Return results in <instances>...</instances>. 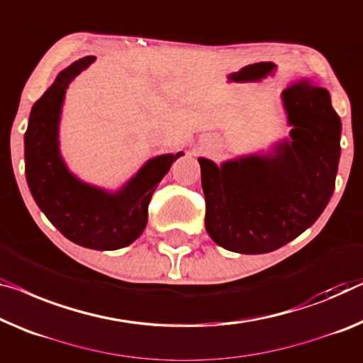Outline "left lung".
Instances as JSON below:
<instances>
[{
  "label": "left lung",
  "instance_id": "left-lung-1",
  "mask_svg": "<svg viewBox=\"0 0 363 363\" xmlns=\"http://www.w3.org/2000/svg\"><path fill=\"white\" fill-rule=\"evenodd\" d=\"M290 138L267 153L216 166L199 158L205 228L216 245L264 254L295 240L320 218L336 184L340 118L328 89L296 81L282 93Z\"/></svg>",
  "mask_w": 363,
  "mask_h": 363
}]
</instances>
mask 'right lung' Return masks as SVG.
Masks as SVG:
<instances>
[{"instance_id": "1", "label": "right lung", "mask_w": 363, "mask_h": 363, "mask_svg": "<svg viewBox=\"0 0 363 363\" xmlns=\"http://www.w3.org/2000/svg\"><path fill=\"white\" fill-rule=\"evenodd\" d=\"M94 60L84 57L65 68L32 106L24 135L26 179L35 203L65 238L89 250L113 251L143 233L151 196L182 151L148 160L116 192L83 182L68 169L58 142L65 93Z\"/></svg>"}]
</instances>
